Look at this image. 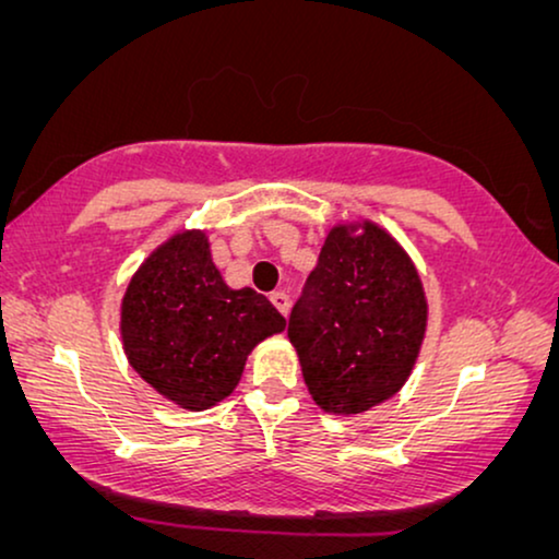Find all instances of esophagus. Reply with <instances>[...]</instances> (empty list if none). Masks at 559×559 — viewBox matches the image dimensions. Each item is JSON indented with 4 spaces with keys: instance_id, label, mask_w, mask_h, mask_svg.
Here are the masks:
<instances>
[{
    "instance_id": "esophagus-1",
    "label": "esophagus",
    "mask_w": 559,
    "mask_h": 559,
    "mask_svg": "<svg viewBox=\"0 0 559 559\" xmlns=\"http://www.w3.org/2000/svg\"><path fill=\"white\" fill-rule=\"evenodd\" d=\"M270 300H272L274 308H277L282 316L287 318V312H289V295L285 293V289H280V293H272Z\"/></svg>"
}]
</instances>
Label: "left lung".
Returning <instances> with one entry per match:
<instances>
[{
    "instance_id": "1",
    "label": "left lung",
    "mask_w": 559,
    "mask_h": 559,
    "mask_svg": "<svg viewBox=\"0 0 559 559\" xmlns=\"http://www.w3.org/2000/svg\"><path fill=\"white\" fill-rule=\"evenodd\" d=\"M427 295L407 249L371 218L325 234L289 343L312 402L356 417L407 384L427 333Z\"/></svg>"
}]
</instances>
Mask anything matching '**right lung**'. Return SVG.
<instances>
[{
    "mask_svg": "<svg viewBox=\"0 0 559 559\" xmlns=\"http://www.w3.org/2000/svg\"><path fill=\"white\" fill-rule=\"evenodd\" d=\"M285 325L264 295L226 285L205 228H180L152 249L119 308L129 366L163 400L188 412L224 402L251 350Z\"/></svg>",
    "mask_w": 559,
    "mask_h": 559,
    "instance_id": "obj_1",
    "label": "right lung"
}]
</instances>
